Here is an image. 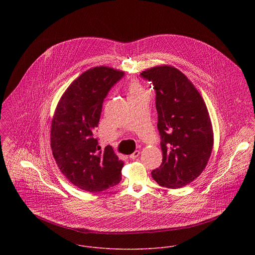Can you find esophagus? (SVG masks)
Segmentation results:
<instances>
[{
  "instance_id": "34e87169",
  "label": "esophagus",
  "mask_w": 255,
  "mask_h": 255,
  "mask_svg": "<svg viewBox=\"0 0 255 255\" xmlns=\"http://www.w3.org/2000/svg\"><path fill=\"white\" fill-rule=\"evenodd\" d=\"M138 156H139V151H138V150H135L132 154L129 155V159H135V158H137Z\"/></svg>"
}]
</instances>
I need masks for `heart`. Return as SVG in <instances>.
<instances>
[{"label": "heart", "instance_id": "b5f03b06", "mask_svg": "<svg viewBox=\"0 0 255 255\" xmlns=\"http://www.w3.org/2000/svg\"><path fill=\"white\" fill-rule=\"evenodd\" d=\"M127 92H128V100L146 94L145 90L142 87V85L137 80H134V79L128 81L127 85Z\"/></svg>", "mask_w": 255, "mask_h": 255}]
</instances>
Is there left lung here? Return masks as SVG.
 Masks as SVG:
<instances>
[{
	"label": "left lung",
	"mask_w": 255,
	"mask_h": 255,
	"mask_svg": "<svg viewBox=\"0 0 255 255\" xmlns=\"http://www.w3.org/2000/svg\"><path fill=\"white\" fill-rule=\"evenodd\" d=\"M156 90L158 129L163 161L152 171L159 185L180 188L194 181L211 156L214 134L205 102L192 82L169 66H156L141 73Z\"/></svg>",
	"instance_id": "obj_1"
}]
</instances>
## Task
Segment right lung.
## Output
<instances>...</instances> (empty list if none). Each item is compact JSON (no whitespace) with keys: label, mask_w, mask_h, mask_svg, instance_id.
Wrapping results in <instances>:
<instances>
[{"label":"right lung","mask_w":255,"mask_h":255,"mask_svg":"<svg viewBox=\"0 0 255 255\" xmlns=\"http://www.w3.org/2000/svg\"><path fill=\"white\" fill-rule=\"evenodd\" d=\"M125 73L95 67L81 73L62 95L51 124V148L63 175L80 189L100 192L122 180L124 162L113 148L104 150L93 136L102 104Z\"/></svg>","instance_id":"add662e5"}]
</instances>
